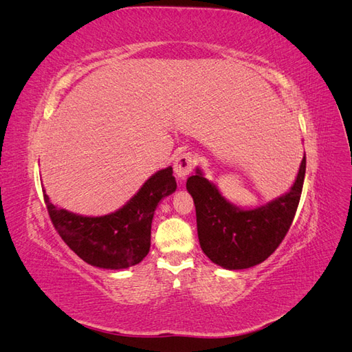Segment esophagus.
<instances>
[{"label": "esophagus", "mask_w": 352, "mask_h": 352, "mask_svg": "<svg viewBox=\"0 0 352 352\" xmlns=\"http://www.w3.org/2000/svg\"><path fill=\"white\" fill-rule=\"evenodd\" d=\"M194 164H195V160L190 153H182L176 157L173 163V170L180 182H184V180L188 177V175L192 172Z\"/></svg>", "instance_id": "obj_1"}]
</instances>
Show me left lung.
<instances>
[{"label":"left lung","instance_id":"1","mask_svg":"<svg viewBox=\"0 0 352 352\" xmlns=\"http://www.w3.org/2000/svg\"><path fill=\"white\" fill-rule=\"evenodd\" d=\"M305 177V154L289 192L254 210H241L225 199L217 186L197 168L186 189L197 211L201 250L229 270L248 269L263 263L279 247L289 230L300 204Z\"/></svg>","mask_w":352,"mask_h":352}]
</instances>
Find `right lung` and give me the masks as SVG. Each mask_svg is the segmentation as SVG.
Here are the masks:
<instances>
[{
  "label": "right lung",
  "mask_w": 352,
  "mask_h": 352,
  "mask_svg": "<svg viewBox=\"0 0 352 352\" xmlns=\"http://www.w3.org/2000/svg\"><path fill=\"white\" fill-rule=\"evenodd\" d=\"M173 168L153 175L136 195L116 212L101 217L78 216L44 199L50 219L61 239L95 267L120 270L141 263L151 245V223L158 202L176 190Z\"/></svg>",
  "instance_id": "add662e5"
}]
</instances>
